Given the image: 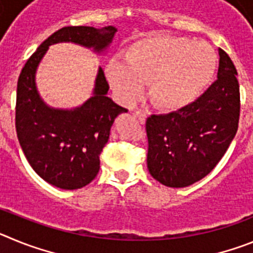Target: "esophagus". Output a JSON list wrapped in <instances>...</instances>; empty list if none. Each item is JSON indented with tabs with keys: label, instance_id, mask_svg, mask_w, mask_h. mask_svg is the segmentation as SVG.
Segmentation results:
<instances>
[{
	"label": "esophagus",
	"instance_id": "34e87169",
	"mask_svg": "<svg viewBox=\"0 0 253 253\" xmlns=\"http://www.w3.org/2000/svg\"><path fill=\"white\" fill-rule=\"evenodd\" d=\"M133 115L135 116V118H137V119L139 120L140 123H142V124H144V123H146L147 115H146V113H144V111H142V110H137V111H134V114H133Z\"/></svg>",
	"mask_w": 253,
	"mask_h": 253
}]
</instances>
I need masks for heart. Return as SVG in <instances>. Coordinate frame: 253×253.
<instances>
[{
    "label": "heart",
    "mask_w": 253,
    "mask_h": 253,
    "mask_svg": "<svg viewBox=\"0 0 253 253\" xmlns=\"http://www.w3.org/2000/svg\"><path fill=\"white\" fill-rule=\"evenodd\" d=\"M126 63L111 59L106 77L125 104H131L148 84L149 100L165 111H180L195 104L214 77L216 57L204 42L154 35L140 39L125 54Z\"/></svg>",
    "instance_id": "heart-1"
}]
</instances>
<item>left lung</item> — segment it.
<instances>
[{"label":"left lung","instance_id":"left-lung-1","mask_svg":"<svg viewBox=\"0 0 253 253\" xmlns=\"http://www.w3.org/2000/svg\"><path fill=\"white\" fill-rule=\"evenodd\" d=\"M216 81L184 110L147 119V167L165 186L186 187L210 173L233 140L240 120V84L233 62L218 49Z\"/></svg>","mask_w":253,"mask_h":253}]
</instances>
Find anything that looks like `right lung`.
Instances as JSON below:
<instances>
[{"instance_id": "1", "label": "right lung", "mask_w": 253, "mask_h": 253, "mask_svg": "<svg viewBox=\"0 0 253 253\" xmlns=\"http://www.w3.org/2000/svg\"><path fill=\"white\" fill-rule=\"evenodd\" d=\"M118 29L67 26L40 44L20 73L16 91V133L22 152L35 172L63 190L86 186L100 169V153L118 115L126 109L107 97L109 84L99 67L91 96L80 106H49L37 86V71L49 46L73 43L105 54Z\"/></svg>"}]
</instances>
